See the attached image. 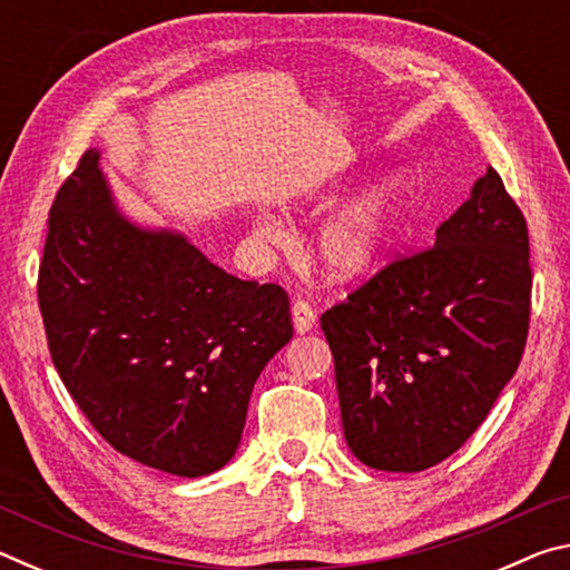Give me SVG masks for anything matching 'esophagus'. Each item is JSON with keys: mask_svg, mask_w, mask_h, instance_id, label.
<instances>
[{"mask_svg": "<svg viewBox=\"0 0 570 570\" xmlns=\"http://www.w3.org/2000/svg\"><path fill=\"white\" fill-rule=\"evenodd\" d=\"M292 316H294L296 334H308V332L314 330L316 312H314L312 304H308V302H302V298H296L294 306H292Z\"/></svg>", "mask_w": 570, "mask_h": 570, "instance_id": "1", "label": "esophagus"}]
</instances>
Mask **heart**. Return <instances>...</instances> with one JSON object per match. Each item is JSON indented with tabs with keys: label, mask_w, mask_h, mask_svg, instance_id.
Here are the masks:
<instances>
[{
	"label": "heart",
	"mask_w": 570,
	"mask_h": 570,
	"mask_svg": "<svg viewBox=\"0 0 570 570\" xmlns=\"http://www.w3.org/2000/svg\"><path fill=\"white\" fill-rule=\"evenodd\" d=\"M350 186H330L326 190L308 193L304 200L294 204V210H330L340 206L350 196ZM404 196V183L397 176H387L364 190L352 206H346L340 216L316 236V262L332 282H356L374 268L387 254L394 230H397L400 206ZM254 236L264 244H282L284 230L274 220L258 218L254 224Z\"/></svg>",
	"instance_id": "1"
}]
</instances>
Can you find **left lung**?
<instances>
[{"label":"left lung","mask_w":570,"mask_h":570,"mask_svg":"<svg viewBox=\"0 0 570 570\" xmlns=\"http://www.w3.org/2000/svg\"><path fill=\"white\" fill-rule=\"evenodd\" d=\"M525 218L493 168L435 230L322 314L342 428L374 470L438 465L488 417L525 350Z\"/></svg>","instance_id":"left-lung-1"}]
</instances>
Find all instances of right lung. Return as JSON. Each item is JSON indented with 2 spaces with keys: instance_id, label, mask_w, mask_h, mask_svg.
<instances>
[{
  "instance_id": "right-lung-1",
  "label": "right lung",
  "mask_w": 570,
  "mask_h": 570,
  "mask_svg": "<svg viewBox=\"0 0 570 570\" xmlns=\"http://www.w3.org/2000/svg\"><path fill=\"white\" fill-rule=\"evenodd\" d=\"M57 374L110 445L178 478L236 455L258 374L294 336L288 296L122 214L88 150L57 193L40 264Z\"/></svg>"
}]
</instances>
